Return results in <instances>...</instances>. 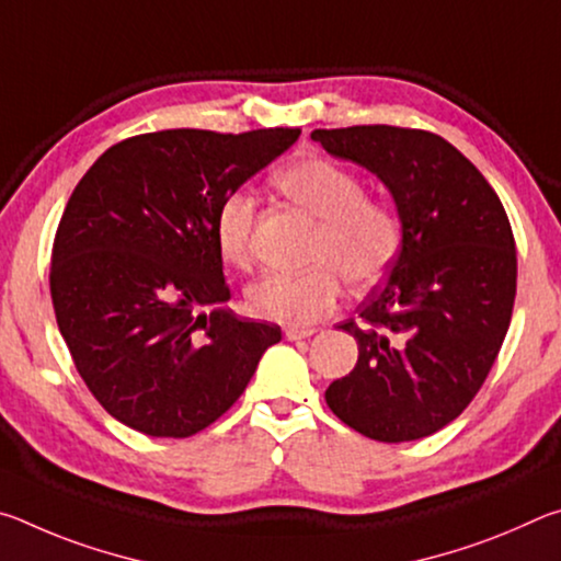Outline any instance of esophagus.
I'll use <instances>...</instances> for the list:
<instances>
[{
  "mask_svg": "<svg viewBox=\"0 0 561 561\" xmlns=\"http://www.w3.org/2000/svg\"><path fill=\"white\" fill-rule=\"evenodd\" d=\"M314 331L317 329H311V327H287L284 329V334H287L289 341H301V339H309Z\"/></svg>",
  "mask_w": 561,
  "mask_h": 561,
  "instance_id": "obj_1",
  "label": "esophagus"
}]
</instances>
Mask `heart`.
<instances>
[{
  "mask_svg": "<svg viewBox=\"0 0 561 561\" xmlns=\"http://www.w3.org/2000/svg\"><path fill=\"white\" fill-rule=\"evenodd\" d=\"M277 187L319 220L309 270L270 272L247 289L252 314L279 324H314L334 307L344 279L371 284L383 277L401 250V220L391 205L364 195L360 180L334 160L311 156L277 173ZM257 201L247 190L227 195L215 215V242L234 267L252 264Z\"/></svg>",
  "mask_w": 561,
  "mask_h": 561,
  "instance_id": "b5f03b06",
  "label": "heart"
}]
</instances>
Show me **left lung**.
I'll return each mask as SVG.
<instances>
[{
  "label": "left lung",
  "instance_id": "8db88e82",
  "mask_svg": "<svg viewBox=\"0 0 561 561\" xmlns=\"http://www.w3.org/2000/svg\"><path fill=\"white\" fill-rule=\"evenodd\" d=\"M311 138L381 180L403 230L383 287L360 304L358 321L339 324L358 360L327 388V403L371 440L425 438L468 408L510 329L517 252L505 207L435 133L351 126Z\"/></svg>",
  "mask_w": 561,
  "mask_h": 561
}]
</instances>
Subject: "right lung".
<instances>
[{"label": "right lung", "mask_w": 561, "mask_h": 561, "mask_svg": "<svg viewBox=\"0 0 561 561\" xmlns=\"http://www.w3.org/2000/svg\"><path fill=\"white\" fill-rule=\"evenodd\" d=\"M297 138V128L144 133L76 185L51 252L56 324L89 391L128 428L205 431L282 341L277 324L225 307L215 215Z\"/></svg>", "instance_id": "1"}]
</instances>
